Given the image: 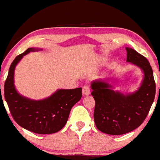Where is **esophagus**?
I'll return each instance as SVG.
<instances>
[{
    "instance_id": "obj_1",
    "label": "esophagus",
    "mask_w": 160,
    "mask_h": 160,
    "mask_svg": "<svg viewBox=\"0 0 160 160\" xmlns=\"http://www.w3.org/2000/svg\"><path fill=\"white\" fill-rule=\"evenodd\" d=\"M82 94L84 96L89 95L90 94V88L88 86H84L82 89Z\"/></svg>"
}]
</instances>
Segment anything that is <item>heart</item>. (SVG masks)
I'll list each match as a JSON object with an SVG mask.
<instances>
[{"instance_id": "heart-1", "label": "heart", "mask_w": 160, "mask_h": 160, "mask_svg": "<svg viewBox=\"0 0 160 160\" xmlns=\"http://www.w3.org/2000/svg\"><path fill=\"white\" fill-rule=\"evenodd\" d=\"M104 61L105 59L104 58H102V57H95V58H94L92 60V62L94 65L100 64V63L103 62Z\"/></svg>"}]
</instances>
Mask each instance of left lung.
<instances>
[{"mask_svg":"<svg viewBox=\"0 0 160 160\" xmlns=\"http://www.w3.org/2000/svg\"><path fill=\"white\" fill-rule=\"evenodd\" d=\"M127 62L136 65L143 73L138 90L124 94L113 90L110 79L92 82V95L95 101L94 119L97 128L108 135H123L143 123L154 102L156 85L150 63L132 48L126 47Z\"/></svg>","mask_w":160,"mask_h":160,"instance_id":"left-lung-1","label":"left lung"}]
</instances>
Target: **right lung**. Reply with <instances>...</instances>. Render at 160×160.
Instances as JSON below:
<instances>
[{"label":"right lung","instance_id":"right-lung-1","mask_svg":"<svg viewBox=\"0 0 160 160\" xmlns=\"http://www.w3.org/2000/svg\"><path fill=\"white\" fill-rule=\"evenodd\" d=\"M40 50L42 49L28 48L16 57L4 84V96L13 118L19 126L38 134H52L65 125L72 107L82 98V89H58L49 97L38 100L20 95L14 85L15 68L26 54Z\"/></svg>","mask_w":160,"mask_h":160}]
</instances>
